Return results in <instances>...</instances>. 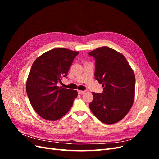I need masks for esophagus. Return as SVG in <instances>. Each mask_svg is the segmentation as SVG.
I'll return each mask as SVG.
<instances>
[{"label":"esophagus","mask_w":159,"mask_h":159,"mask_svg":"<svg viewBox=\"0 0 159 159\" xmlns=\"http://www.w3.org/2000/svg\"><path fill=\"white\" fill-rule=\"evenodd\" d=\"M78 92L79 94H83L84 93H85V91H81V90H78Z\"/></svg>","instance_id":"1"}]
</instances>
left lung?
Listing matches in <instances>:
<instances>
[{
  "label": "left lung",
  "instance_id": "left-lung-1",
  "mask_svg": "<svg viewBox=\"0 0 159 159\" xmlns=\"http://www.w3.org/2000/svg\"><path fill=\"white\" fill-rule=\"evenodd\" d=\"M88 54L95 58V78L103 87V93H92L93 99L89 107L102 123H117L133 105L135 87L134 72L125 57L109 47L98 48Z\"/></svg>",
  "mask_w": 159,
  "mask_h": 159
}]
</instances>
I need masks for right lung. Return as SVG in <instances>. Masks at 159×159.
Returning a JSON list of instances; mask_svg holds the SVG:
<instances>
[{
  "label": "right lung",
  "mask_w": 159,
  "mask_h": 159,
  "mask_svg": "<svg viewBox=\"0 0 159 159\" xmlns=\"http://www.w3.org/2000/svg\"><path fill=\"white\" fill-rule=\"evenodd\" d=\"M79 52L66 48L48 51L34 62L26 81V93L32 107L40 117L56 121L68 113L78 91L57 86L66 78Z\"/></svg>",
  "instance_id": "right-lung-1"
}]
</instances>
